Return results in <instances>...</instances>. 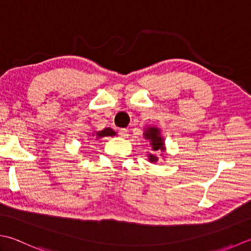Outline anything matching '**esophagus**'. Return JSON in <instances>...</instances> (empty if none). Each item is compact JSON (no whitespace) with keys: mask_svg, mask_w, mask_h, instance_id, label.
Wrapping results in <instances>:
<instances>
[{"mask_svg":"<svg viewBox=\"0 0 251 251\" xmlns=\"http://www.w3.org/2000/svg\"><path fill=\"white\" fill-rule=\"evenodd\" d=\"M119 134H120V136H121V137H123V138H127V137L129 136V134H128V130H127L126 128H122V129H120V130H119Z\"/></svg>","mask_w":251,"mask_h":251,"instance_id":"esophagus-1","label":"esophagus"}]
</instances>
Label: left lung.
Returning a JSON list of instances; mask_svg holds the SVG:
<instances>
[{"label": "left lung", "mask_w": 251, "mask_h": 251, "mask_svg": "<svg viewBox=\"0 0 251 251\" xmlns=\"http://www.w3.org/2000/svg\"><path fill=\"white\" fill-rule=\"evenodd\" d=\"M144 136L147 140L150 141V145H151V153L148 154V158L149 161L151 163H155V162H158V156L156 154H154L155 152H159L162 151L164 152L165 150V147H164V140H163V137L161 136V131L159 128H156V127L153 126H149L148 128H146L144 130Z\"/></svg>", "instance_id": "8db88e82"}]
</instances>
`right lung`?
<instances>
[{"instance_id":"right-lung-1","label":"right lung","mask_w":251,"mask_h":251,"mask_svg":"<svg viewBox=\"0 0 251 251\" xmlns=\"http://www.w3.org/2000/svg\"><path fill=\"white\" fill-rule=\"evenodd\" d=\"M115 135H116V132H115L114 130H113V129L109 128V127H107V128H104L103 130H100V131H97V132H96L97 139L101 138V137H105V136H115ZM92 136H95V134H92Z\"/></svg>"}]
</instances>
